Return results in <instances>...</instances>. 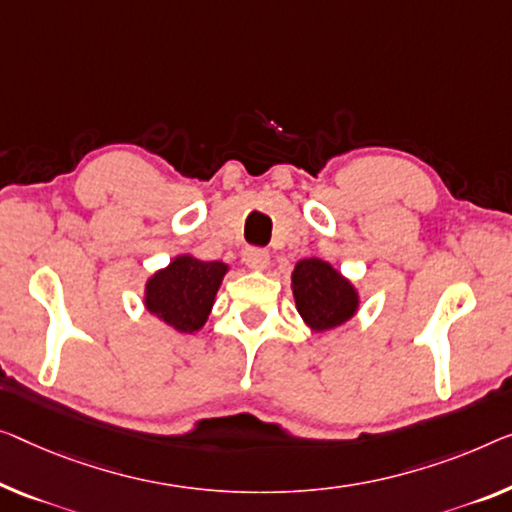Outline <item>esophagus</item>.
Returning <instances> with one entry per match:
<instances>
[{
  "instance_id": "esophagus-1",
  "label": "esophagus",
  "mask_w": 512,
  "mask_h": 512,
  "mask_svg": "<svg viewBox=\"0 0 512 512\" xmlns=\"http://www.w3.org/2000/svg\"><path fill=\"white\" fill-rule=\"evenodd\" d=\"M269 253H266L264 248H246V253H243V262H246L250 269H257L262 271L269 266Z\"/></svg>"
}]
</instances>
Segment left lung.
<instances>
[{
	"mask_svg": "<svg viewBox=\"0 0 512 512\" xmlns=\"http://www.w3.org/2000/svg\"><path fill=\"white\" fill-rule=\"evenodd\" d=\"M296 308L305 324L315 331H329L345 324L358 308V296L347 282L322 259H301L292 273Z\"/></svg>",
	"mask_w": 512,
	"mask_h": 512,
	"instance_id": "left-lung-1",
	"label": "left lung"
}]
</instances>
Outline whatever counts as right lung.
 Wrapping results in <instances>:
<instances>
[{
  "label": "right lung",
  "instance_id": "add662e5",
  "mask_svg": "<svg viewBox=\"0 0 512 512\" xmlns=\"http://www.w3.org/2000/svg\"><path fill=\"white\" fill-rule=\"evenodd\" d=\"M223 262L181 255L147 282V308L181 333H195L207 322L223 282Z\"/></svg>",
  "mask_w": 512,
  "mask_h": 512
}]
</instances>
